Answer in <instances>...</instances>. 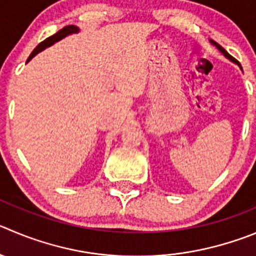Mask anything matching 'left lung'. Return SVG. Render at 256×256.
<instances>
[{"mask_svg": "<svg viewBox=\"0 0 256 256\" xmlns=\"http://www.w3.org/2000/svg\"><path fill=\"white\" fill-rule=\"evenodd\" d=\"M210 42H211V44H212V45H214V46H216V48H217V49H218V50H220V52H222V54H224V56H226V58H228V60H230V62H232V63H235V64H238V66H240V69H241V70H242V68H241L240 63H238V60H236V59H234V58H232V56H230V54H228V52H226V50H225V49H224V48H222V46H221V45H218V44H217V42H214V40H211V39H210Z\"/></svg>", "mask_w": 256, "mask_h": 256, "instance_id": "left-lung-1", "label": "left lung"}]
</instances>
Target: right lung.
Segmentation results:
<instances>
[{
  "mask_svg": "<svg viewBox=\"0 0 256 256\" xmlns=\"http://www.w3.org/2000/svg\"><path fill=\"white\" fill-rule=\"evenodd\" d=\"M77 32H80V28H78V26H76V25H68V26H66V28H62V30H59L58 32H56V34L52 35V36H50V38H48V39H45L44 42H40V44L38 45L36 48H35L34 52H31V54H30V56H28V62H30L31 59L34 58V56H36L38 52H42V50L46 49V48L52 46V44H56V42H58L59 40L64 39V38L68 36V35L77 34ZM28 62H26V63H28Z\"/></svg>",
  "mask_w": 256,
  "mask_h": 256,
  "instance_id": "1",
  "label": "right lung"
}]
</instances>
